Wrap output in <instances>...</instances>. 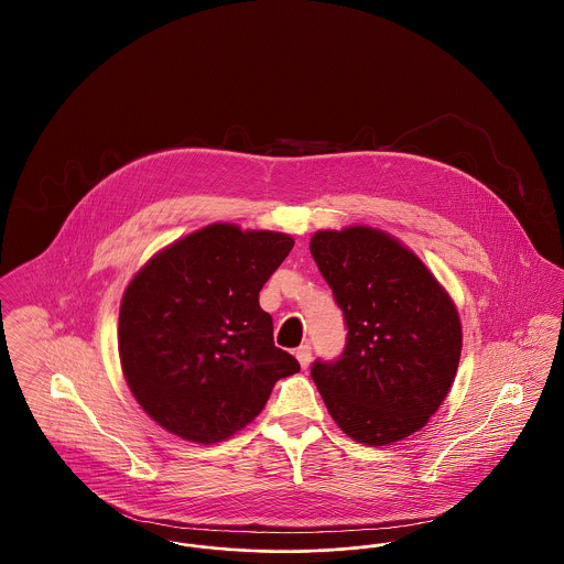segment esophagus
<instances>
[{"instance_id": "obj_1", "label": "esophagus", "mask_w": 564, "mask_h": 564, "mask_svg": "<svg viewBox=\"0 0 564 564\" xmlns=\"http://www.w3.org/2000/svg\"><path fill=\"white\" fill-rule=\"evenodd\" d=\"M311 357H313L311 345H302V347L295 349V359L300 361V368H302V370H306V368L311 366Z\"/></svg>"}]
</instances>
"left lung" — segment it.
Masks as SVG:
<instances>
[{
	"label": "left lung",
	"mask_w": 564,
	"mask_h": 564,
	"mask_svg": "<svg viewBox=\"0 0 564 564\" xmlns=\"http://www.w3.org/2000/svg\"><path fill=\"white\" fill-rule=\"evenodd\" d=\"M311 253L349 327L340 359L311 370L329 416L368 446L423 430L460 359L453 297L412 249L378 228L317 230Z\"/></svg>",
	"instance_id": "1"
}]
</instances>
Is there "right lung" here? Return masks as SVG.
I'll use <instances>...</instances> for the list:
<instances>
[{"label":"right lung","instance_id":"1","mask_svg":"<svg viewBox=\"0 0 564 564\" xmlns=\"http://www.w3.org/2000/svg\"><path fill=\"white\" fill-rule=\"evenodd\" d=\"M294 247L285 232L209 224L134 272L120 302L118 352L137 403L196 444L228 440L300 364L272 340L260 290Z\"/></svg>","mask_w":564,"mask_h":564}]
</instances>
